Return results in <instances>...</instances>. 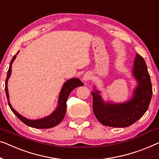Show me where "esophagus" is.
Returning a JSON list of instances; mask_svg holds the SVG:
<instances>
[{
    "instance_id": "34e87169",
    "label": "esophagus",
    "mask_w": 159,
    "mask_h": 159,
    "mask_svg": "<svg viewBox=\"0 0 159 159\" xmlns=\"http://www.w3.org/2000/svg\"><path fill=\"white\" fill-rule=\"evenodd\" d=\"M90 78H91V75L89 74V73H85V74L83 75L82 80L84 82H86L90 79Z\"/></svg>"
}]
</instances>
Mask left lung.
Wrapping results in <instances>:
<instances>
[{
    "mask_svg": "<svg viewBox=\"0 0 159 159\" xmlns=\"http://www.w3.org/2000/svg\"><path fill=\"white\" fill-rule=\"evenodd\" d=\"M132 75L137 81L133 96L122 103L105 102L100 91L93 87V110L102 125L113 127H126L143 117L148 108L152 97V85L147 66L143 58L136 54Z\"/></svg>",
    "mask_w": 159,
    "mask_h": 159,
    "instance_id": "1",
    "label": "left lung"
}]
</instances>
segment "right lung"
Segmentation results:
<instances>
[{"label":"right lung","mask_w":159,"mask_h":159,"mask_svg":"<svg viewBox=\"0 0 159 159\" xmlns=\"http://www.w3.org/2000/svg\"><path fill=\"white\" fill-rule=\"evenodd\" d=\"M19 51H18L17 54L19 53ZM17 54H16L13 57L11 61L10 62L9 68H8L7 76H6L5 82L6 94L8 99V105H9L11 109L13 114H15L16 116L21 122H23L24 124L28 125V126L30 127L38 129H48L56 126V125L61 122L62 120H63L65 115H66V102L70 92L73 90V89L76 88V87L84 86V84L81 82V80L79 79H76V78H73V79L68 80L67 81L64 83L63 86H62L61 90H60V95L57 100V106L56 107V109H55L50 115L46 116V117H44L43 118H40V119H27V118H26L25 117H24V116L20 115L19 113H18L17 111L13 108L11 104H10L9 101V94H8V80L9 79L11 75L12 63L13 61H14L16 57Z\"/></svg>","instance_id":"1"}]
</instances>
